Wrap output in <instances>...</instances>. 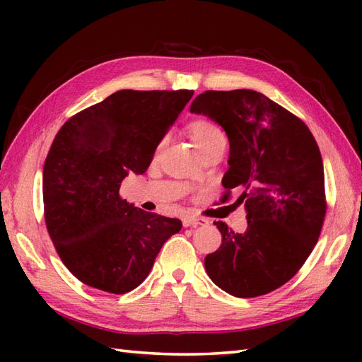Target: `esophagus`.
<instances>
[{"instance_id": "1", "label": "esophagus", "mask_w": 362, "mask_h": 362, "mask_svg": "<svg viewBox=\"0 0 362 362\" xmlns=\"http://www.w3.org/2000/svg\"><path fill=\"white\" fill-rule=\"evenodd\" d=\"M182 222H183V227H199V226L209 224V221L197 216H185L182 219Z\"/></svg>"}]
</instances>
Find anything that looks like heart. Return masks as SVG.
<instances>
[{
	"mask_svg": "<svg viewBox=\"0 0 362 362\" xmlns=\"http://www.w3.org/2000/svg\"><path fill=\"white\" fill-rule=\"evenodd\" d=\"M188 129H189L191 138H193L194 144L197 146V149L201 152L219 141H226L224 132H222L221 127L218 124H214L213 121L202 119V118L194 119L193 122H191ZM165 141H166V138H163V140L158 143V149L165 144Z\"/></svg>",
	"mask_w": 362,
	"mask_h": 362,
	"instance_id": "heart-1",
	"label": "heart"
}]
</instances>
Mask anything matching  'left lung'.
<instances>
[{
	"mask_svg": "<svg viewBox=\"0 0 362 362\" xmlns=\"http://www.w3.org/2000/svg\"><path fill=\"white\" fill-rule=\"evenodd\" d=\"M189 110L226 130L222 185L244 191L236 202L247 213L244 233L214 222L222 244L205 257L206 274L235 297L264 296L297 274L319 240L327 211L319 146L302 119L253 90H209Z\"/></svg>",
	"mask_w": 362,
	"mask_h": 362,
	"instance_id": "1",
	"label": "left lung"
}]
</instances>
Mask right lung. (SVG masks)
<instances>
[{
	"instance_id": "1",
	"label": "right lung",
	"mask_w": 362,
	"mask_h": 362,
	"mask_svg": "<svg viewBox=\"0 0 362 362\" xmlns=\"http://www.w3.org/2000/svg\"><path fill=\"white\" fill-rule=\"evenodd\" d=\"M193 90H119L60 127L43 166L46 228L76 279L112 294L135 289L182 222L119 197L143 174Z\"/></svg>"
}]
</instances>
